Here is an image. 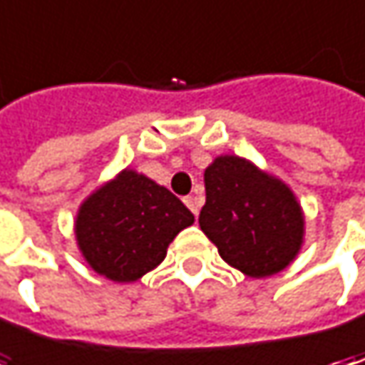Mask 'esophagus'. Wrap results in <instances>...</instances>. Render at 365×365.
I'll use <instances>...</instances> for the list:
<instances>
[{
    "instance_id": "34e87169",
    "label": "esophagus",
    "mask_w": 365,
    "mask_h": 365,
    "mask_svg": "<svg viewBox=\"0 0 365 365\" xmlns=\"http://www.w3.org/2000/svg\"><path fill=\"white\" fill-rule=\"evenodd\" d=\"M185 205L192 211V215L199 213V199H197V197H185Z\"/></svg>"
}]
</instances>
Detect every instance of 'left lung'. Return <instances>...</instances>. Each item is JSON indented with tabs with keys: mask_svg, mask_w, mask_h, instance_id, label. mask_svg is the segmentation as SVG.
I'll use <instances>...</instances> for the list:
<instances>
[{
	"mask_svg": "<svg viewBox=\"0 0 365 365\" xmlns=\"http://www.w3.org/2000/svg\"><path fill=\"white\" fill-rule=\"evenodd\" d=\"M203 233L219 256L250 278L282 272L304 244V213L284 180L242 156L221 154L205 168Z\"/></svg>",
	"mask_w": 365,
	"mask_h": 365,
	"instance_id": "8db88e82",
	"label": "left lung"
}]
</instances>
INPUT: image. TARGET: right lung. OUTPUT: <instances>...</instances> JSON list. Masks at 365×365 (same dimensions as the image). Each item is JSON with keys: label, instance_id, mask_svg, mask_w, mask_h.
Returning a JSON list of instances; mask_svg holds the SVG:
<instances>
[{"label": "right lung", "instance_id": "1", "mask_svg": "<svg viewBox=\"0 0 365 365\" xmlns=\"http://www.w3.org/2000/svg\"><path fill=\"white\" fill-rule=\"evenodd\" d=\"M195 223L180 199L146 175L123 168L78 205V252L99 276L135 282L166 258L178 232Z\"/></svg>", "mask_w": 365, "mask_h": 365}]
</instances>
